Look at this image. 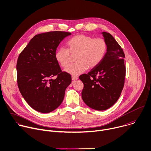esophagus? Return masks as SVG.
<instances>
[{"label": "esophagus", "instance_id": "34e87169", "mask_svg": "<svg viewBox=\"0 0 151 151\" xmlns=\"http://www.w3.org/2000/svg\"><path fill=\"white\" fill-rule=\"evenodd\" d=\"M71 79H72V80H73V81L76 80L78 79V77H77V76H72V77H71Z\"/></svg>", "mask_w": 151, "mask_h": 151}]
</instances>
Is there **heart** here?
<instances>
[{"label": "heart", "mask_w": 151, "mask_h": 151, "mask_svg": "<svg viewBox=\"0 0 151 151\" xmlns=\"http://www.w3.org/2000/svg\"><path fill=\"white\" fill-rule=\"evenodd\" d=\"M67 45V49L61 47L56 51L55 58L60 66L66 68L71 55L76 54V62L65 70L66 73L73 76L80 75L88 67L93 68L98 65L107 51V43L104 39L94 38L84 35L73 37Z\"/></svg>", "instance_id": "b5f03b06"}]
</instances>
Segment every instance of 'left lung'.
Here are the masks:
<instances>
[{"label": "left lung", "mask_w": 151, "mask_h": 151, "mask_svg": "<svg viewBox=\"0 0 151 151\" xmlns=\"http://www.w3.org/2000/svg\"><path fill=\"white\" fill-rule=\"evenodd\" d=\"M102 35L107 43V51L101 63L79 78L84 84L81 96L90 108L106 110L118 99L124 84V53L109 33Z\"/></svg>", "instance_id": "obj_1"}]
</instances>
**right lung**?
<instances>
[{"label": "right lung", "instance_id": "1", "mask_svg": "<svg viewBox=\"0 0 151 151\" xmlns=\"http://www.w3.org/2000/svg\"><path fill=\"white\" fill-rule=\"evenodd\" d=\"M71 34L50 32L36 35L19 54L17 64L18 86L22 97L35 110L49 113L61 104L70 74L63 72L55 58L59 43ZM56 76L55 79L52 78Z\"/></svg>", "mask_w": 151, "mask_h": 151}]
</instances>
